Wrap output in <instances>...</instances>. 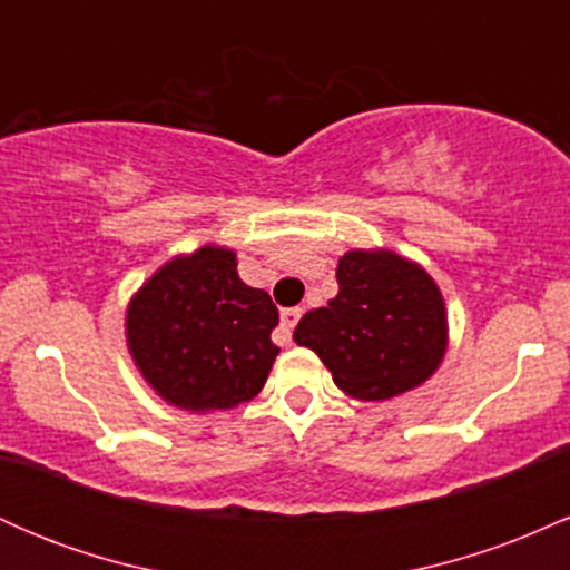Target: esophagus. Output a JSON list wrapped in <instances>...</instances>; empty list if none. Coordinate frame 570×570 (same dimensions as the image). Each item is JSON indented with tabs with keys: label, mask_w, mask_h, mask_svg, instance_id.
<instances>
[{
	"label": "esophagus",
	"mask_w": 570,
	"mask_h": 570,
	"mask_svg": "<svg viewBox=\"0 0 570 570\" xmlns=\"http://www.w3.org/2000/svg\"><path fill=\"white\" fill-rule=\"evenodd\" d=\"M299 316H303V307H286V311H281V340L284 343H292V330L297 326Z\"/></svg>",
	"instance_id": "obj_1"
}]
</instances>
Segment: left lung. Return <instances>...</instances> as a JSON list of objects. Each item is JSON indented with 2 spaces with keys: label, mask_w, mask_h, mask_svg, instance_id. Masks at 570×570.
<instances>
[{
  "label": "left lung",
  "mask_w": 570,
  "mask_h": 570,
  "mask_svg": "<svg viewBox=\"0 0 570 570\" xmlns=\"http://www.w3.org/2000/svg\"><path fill=\"white\" fill-rule=\"evenodd\" d=\"M340 289L294 330L345 396L385 402L417 389L448 351V307L426 267L391 248H353L337 263Z\"/></svg>",
  "instance_id": "8db88e82"
}]
</instances>
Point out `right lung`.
Masks as SVG:
<instances>
[{
  "mask_svg": "<svg viewBox=\"0 0 570 570\" xmlns=\"http://www.w3.org/2000/svg\"><path fill=\"white\" fill-rule=\"evenodd\" d=\"M278 307L238 276L233 248L176 254L130 297L126 343L149 389L176 410L252 402L278 356Z\"/></svg>",
  "mask_w": 570,
  "mask_h": 570,
  "instance_id": "add662e5",
  "label": "right lung"
}]
</instances>
